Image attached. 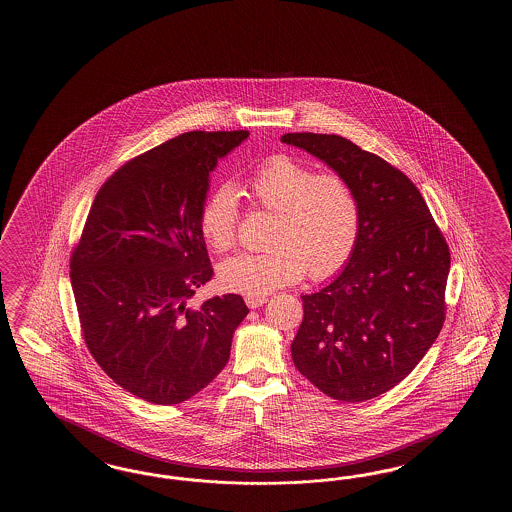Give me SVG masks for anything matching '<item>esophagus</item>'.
Here are the masks:
<instances>
[{
	"instance_id": "obj_1",
	"label": "esophagus",
	"mask_w": 512,
	"mask_h": 512,
	"mask_svg": "<svg viewBox=\"0 0 512 512\" xmlns=\"http://www.w3.org/2000/svg\"><path fill=\"white\" fill-rule=\"evenodd\" d=\"M267 296H245V304L249 305L251 309H256V307H261L263 304H267Z\"/></svg>"
}]
</instances>
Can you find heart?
Returning <instances> with one entry per match:
<instances>
[{
    "label": "heart",
    "mask_w": 512,
    "mask_h": 512,
    "mask_svg": "<svg viewBox=\"0 0 512 512\" xmlns=\"http://www.w3.org/2000/svg\"><path fill=\"white\" fill-rule=\"evenodd\" d=\"M254 207L274 212L263 252H240L221 261L219 283L232 293L263 296L296 282L305 271L313 280L337 274L357 247L360 203L353 186L335 174L274 155L245 183ZM199 232L210 249L225 252L238 241L240 208L230 186H219L199 212Z\"/></svg>",
    "instance_id": "obj_1"
}]
</instances>
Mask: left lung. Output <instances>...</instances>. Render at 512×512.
<instances>
[{"label": "left lung", "mask_w": 512, "mask_h": 512, "mask_svg": "<svg viewBox=\"0 0 512 512\" xmlns=\"http://www.w3.org/2000/svg\"><path fill=\"white\" fill-rule=\"evenodd\" d=\"M353 186L360 234L346 269L304 294L291 353L320 392L362 403L408 377L445 324L450 251L425 199L382 157L327 133H285Z\"/></svg>", "instance_id": "obj_1"}]
</instances>
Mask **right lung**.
Returning a JSON list of instances; mask_svg holds the SVG:
<instances>
[{"mask_svg":"<svg viewBox=\"0 0 512 512\" xmlns=\"http://www.w3.org/2000/svg\"><path fill=\"white\" fill-rule=\"evenodd\" d=\"M249 131H188L100 186L71 254L80 331L98 366L148 403L179 404L225 368L240 294L186 302L214 269L199 232L208 175Z\"/></svg>","mask_w":512,"mask_h":512,"instance_id":"add662e5","label":"right lung"}]
</instances>
